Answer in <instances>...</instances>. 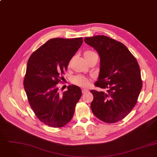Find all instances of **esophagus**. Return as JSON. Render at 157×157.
<instances>
[{
  "instance_id": "obj_1",
  "label": "esophagus",
  "mask_w": 157,
  "mask_h": 157,
  "mask_svg": "<svg viewBox=\"0 0 157 157\" xmlns=\"http://www.w3.org/2000/svg\"><path fill=\"white\" fill-rule=\"evenodd\" d=\"M82 92L83 94H86V93L89 92V90H87V89H82Z\"/></svg>"
}]
</instances>
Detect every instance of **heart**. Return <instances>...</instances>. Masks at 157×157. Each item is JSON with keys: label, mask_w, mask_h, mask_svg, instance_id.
<instances>
[{"label": "heart", "mask_w": 157, "mask_h": 157, "mask_svg": "<svg viewBox=\"0 0 157 157\" xmlns=\"http://www.w3.org/2000/svg\"><path fill=\"white\" fill-rule=\"evenodd\" d=\"M94 55H96V53L91 50H87L84 52V57L87 61H88L90 58H92ZM71 61L70 62V64ZM90 79L87 77H85L82 75H77L73 77L71 79V82L76 86H78L81 87H87L90 84Z\"/></svg>", "instance_id": "heart-1"}]
</instances>
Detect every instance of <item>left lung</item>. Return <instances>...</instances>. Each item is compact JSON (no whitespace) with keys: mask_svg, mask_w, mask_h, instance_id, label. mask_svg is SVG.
<instances>
[{"mask_svg":"<svg viewBox=\"0 0 157 157\" xmlns=\"http://www.w3.org/2000/svg\"><path fill=\"white\" fill-rule=\"evenodd\" d=\"M100 57V71L94 86L102 89L92 90L91 109L94 116L107 123L121 121L137 102L142 80L136 58L121 42L98 35L85 37Z\"/></svg>","mask_w":157,"mask_h":157,"instance_id":"1","label":"left lung"}]
</instances>
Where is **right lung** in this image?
<instances>
[{"instance_id":"1","label":"right lung","mask_w":157,"mask_h":157,"mask_svg":"<svg viewBox=\"0 0 157 157\" xmlns=\"http://www.w3.org/2000/svg\"><path fill=\"white\" fill-rule=\"evenodd\" d=\"M82 42V37L51 39L33 52L28 61L25 91L34 114L45 125L61 127L73 118L81 90L70 85L67 91L59 94L57 84Z\"/></svg>"}]
</instances>
